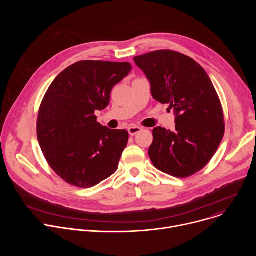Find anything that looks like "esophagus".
<instances>
[{"mask_svg": "<svg viewBox=\"0 0 256 256\" xmlns=\"http://www.w3.org/2000/svg\"><path fill=\"white\" fill-rule=\"evenodd\" d=\"M128 134H130V136H134L136 134H138V132H140L142 130V128L136 126H132L128 128Z\"/></svg>", "mask_w": 256, "mask_h": 256, "instance_id": "34e87169", "label": "esophagus"}]
</instances>
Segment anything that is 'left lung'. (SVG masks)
<instances>
[{
    "instance_id": "left-lung-1",
    "label": "left lung",
    "mask_w": 256,
    "mask_h": 256,
    "mask_svg": "<svg viewBox=\"0 0 256 256\" xmlns=\"http://www.w3.org/2000/svg\"><path fill=\"white\" fill-rule=\"evenodd\" d=\"M156 101L168 103L175 130L157 126L149 156L154 166L175 177L202 169L220 146L225 132L220 99L206 70L192 58L173 50L134 56Z\"/></svg>"
}]
</instances>
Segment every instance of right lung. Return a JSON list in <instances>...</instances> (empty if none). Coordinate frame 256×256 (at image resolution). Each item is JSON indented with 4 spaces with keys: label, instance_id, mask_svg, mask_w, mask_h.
<instances>
[{
    "label": "right lung",
    "instance_id": "right-lung-1",
    "mask_svg": "<svg viewBox=\"0 0 256 256\" xmlns=\"http://www.w3.org/2000/svg\"><path fill=\"white\" fill-rule=\"evenodd\" d=\"M132 70L130 62L81 60L64 68L48 89L38 120V138L52 170L68 184L92 188L112 176L126 147V130L96 122L112 89Z\"/></svg>",
    "mask_w": 256,
    "mask_h": 256
}]
</instances>
